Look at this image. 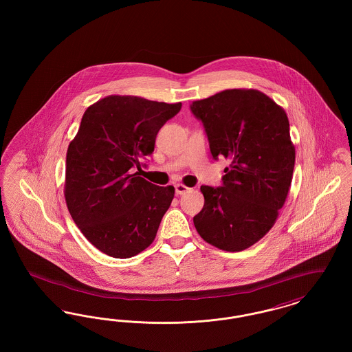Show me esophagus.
<instances>
[{"instance_id": "1", "label": "esophagus", "mask_w": 352, "mask_h": 352, "mask_svg": "<svg viewBox=\"0 0 352 352\" xmlns=\"http://www.w3.org/2000/svg\"><path fill=\"white\" fill-rule=\"evenodd\" d=\"M191 188L190 187H187V186H184V184H175V192L178 194V195H182L184 192H187V191H190Z\"/></svg>"}]
</instances>
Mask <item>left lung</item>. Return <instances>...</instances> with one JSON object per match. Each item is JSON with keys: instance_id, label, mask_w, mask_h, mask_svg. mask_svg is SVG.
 Listing matches in <instances>:
<instances>
[{"instance_id": "1", "label": "left lung", "mask_w": 352, "mask_h": 352, "mask_svg": "<svg viewBox=\"0 0 352 352\" xmlns=\"http://www.w3.org/2000/svg\"><path fill=\"white\" fill-rule=\"evenodd\" d=\"M215 160H230L223 186H201L204 206L194 217L201 239L240 252L268 234L293 179L296 148L281 105L252 88L226 89L192 101Z\"/></svg>"}]
</instances>
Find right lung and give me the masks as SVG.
Wrapping results in <instances>:
<instances>
[{"label":"right lung","mask_w":352,"mask_h":352,"mask_svg":"<svg viewBox=\"0 0 352 352\" xmlns=\"http://www.w3.org/2000/svg\"><path fill=\"white\" fill-rule=\"evenodd\" d=\"M181 107L109 95L85 109L68 145L65 199L75 224L102 253L129 258L155 239L175 190L133 171L154 151L158 131Z\"/></svg>","instance_id":"add662e5"}]
</instances>
